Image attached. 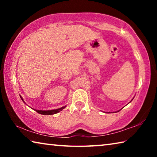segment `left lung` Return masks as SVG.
I'll list each match as a JSON object with an SVG mask.
<instances>
[{"label":"left lung","instance_id":"obj_1","mask_svg":"<svg viewBox=\"0 0 157 157\" xmlns=\"http://www.w3.org/2000/svg\"><path fill=\"white\" fill-rule=\"evenodd\" d=\"M133 99H134V98H133ZM133 99H132V100H133ZM132 100H131V101H132ZM131 101H130V102H131ZM119 111H120V110H119ZM118 111H116V112H118ZM106 113H111V112H106Z\"/></svg>","mask_w":157,"mask_h":157}]
</instances>
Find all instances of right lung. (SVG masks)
<instances>
[{"mask_svg": "<svg viewBox=\"0 0 157 157\" xmlns=\"http://www.w3.org/2000/svg\"><path fill=\"white\" fill-rule=\"evenodd\" d=\"M20 97L21 98V100H23V102H25L24 100H23V99L22 98V97L21 96V95H20ZM65 107H66V106H63V107H61V108L56 109H52V110H39V109H34V110L36 111L37 113H39L40 114H43V115H52V114H55V113H59V111H62ZM32 109H33V108H32Z\"/></svg>", "mask_w": 157, "mask_h": 157, "instance_id": "obj_1", "label": "right lung"}]
</instances>
